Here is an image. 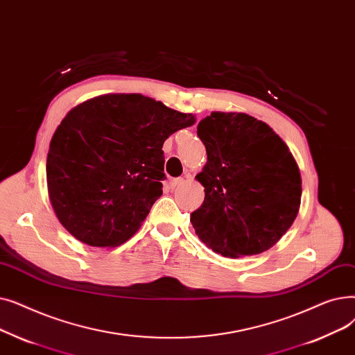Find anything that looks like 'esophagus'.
Segmentation results:
<instances>
[{"mask_svg": "<svg viewBox=\"0 0 355 355\" xmlns=\"http://www.w3.org/2000/svg\"><path fill=\"white\" fill-rule=\"evenodd\" d=\"M183 183H184L183 178H176V179L171 180V187L172 188H178V187H180V184H183Z\"/></svg>", "mask_w": 355, "mask_h": 355, "instance_id": "34e87169", "label": "esophagus"}]
</instances>
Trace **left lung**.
Segmentation results:
<instances>
[{"instance_id": "1", "label": "left lung", "mask_w": 355, "mask_h": 355, "mask_svg": "<svg viewBox=\"0 0 355 355\" xmlns=\"http://www.w3.org/2000/svg\"><path fill=\"white\" fill-rule=\"evenodd\" d=\"M208 162L205 188L191 214L200 239L230 259L273 247L299 212L302 179L289 147L266 123L243 112H211L198 124Z\"/></svg>"}]
</instances>
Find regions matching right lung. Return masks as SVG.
<instances>
[{
    "instance_id": "1",
    "label": "right lung",
    "mask_w": 355,
    "mask_h": 355,
    "mask_svg": "<svg viewBox=\"0 0 355 355\" xmlns=\"http://www.w3.org/2000/svg\"><path fill=\"white\" fill-rule=\"evenodd\" d=\"M192 114L140 94H108L67 112L50 141L49 198L60 224L92 247L127 241L162 196L163 143Z\"/></svg>"
}]
</instances>
